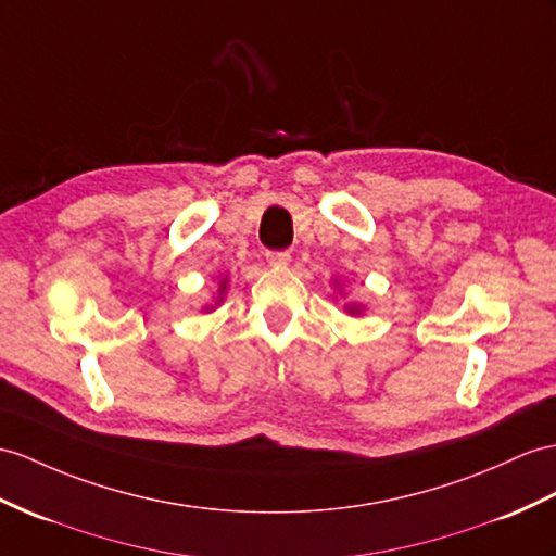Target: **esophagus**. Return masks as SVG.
Masks as SVG:
<instances>
[{
	"instance_id": "1",
	"label": "esophagus",
	"mask_w": 556,
	"mask_h": 556,
	"mask_svg": "<svg viewBox=\"0 0 556 556\" xmlns=\"http://www.w3.org/2000/svg\"><path fill=\"white\" fill-rule=\"evenodd\" d=\"M290 260H292V256H290V252H286V250H282V252H266V262H268L270 266H276V268L288 266Z\"/></svg>"
}]
</instances>
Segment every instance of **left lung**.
<instances>
[{
  "label": "left lung",
  "instance_id": "1",
  "mask_svg": "<svg viewBox=\"0 0 556 556\" xmlns=\"http://www.w3.org/2000/svg\"><path fill=\"white\" fill-rule=\"evenodd\" d=\"M332 286L337 288V292H342V288H340V280H332ZM344 311L349 316H361L363 311H365V306L363 304H358V302H349V304H344Z\"/></svg>",
  "mask_w": 556,
  "mask_h": 556
}]
</instances>
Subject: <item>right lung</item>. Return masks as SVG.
I'll return each instance as SVG.
<instances>
[{
  "instance_id": "add662e5",
  "label": "right lung",
  "mask_w": 556,
  "mask_h": 556,
  "mask_svg": "<svg viewBox=\"0 0 556 556\" xmlns=\"http://www.w3.org/2000/svg\"><path fill=\"white\" fill-rule=\"evenodd\" d=\"M226 290H228V276H224V278L219 280V288H216V296H214V304H207V306H202V311H214V306H219V304L224 302V294H226Z\"/></svg>"
}]
</instances>
